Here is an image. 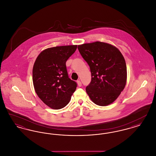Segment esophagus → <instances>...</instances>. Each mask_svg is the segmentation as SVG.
<instances>
[{"instance_id": "1", "label": "esophagus", "mask_w": 156, "mask_h": 156, "mask_svg": "<svg viewBox=\"0 0 156 156\" xmlns=\"http://www.w3.org/2000/svg\"><path fill=\"white\" fill-rule=\"evenodd\" d=\"M77 83H78V85L79 87H81L82 83L80 81V80H78V81H77Z\"/></svg>"}]
</instances>
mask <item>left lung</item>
I'll return each mask as SVG.
<instances>
[{
    "label": "left lung",
    "mask_w": 156,
    "mask_h": 156,
    "mask_svg": "<svg viewBox=\"0 0 156 156\" xmlns=\"http://www.w3.org/2000/svg\"><path fill=\"white\" fill-rule=\"evenodd\" d=\"M78 49L91 73L86 87L90 99L99 106L112 104L126 85L127 68L122 53L115 46L99 41L80 45Z\"/></svg>",
    "instance_id": "8db88e82"
}]
</instances>
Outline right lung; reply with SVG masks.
Segmentation results:
<instances>
[{
	"label": "right lung",
	"mask_w": 156,
	"mask_h": 156,
	"mask_svg": "<svg viewBox=\"0 0 156 156\" xmlns=\"http://www.w3.org/2000/svg\"><path fill=\"white\" fill-rule=\"evenodd\" d=\"M77 45L45 49L37 57L33 68V82L38 97L50 108L59 109L69 103L77 87L67 73L66 61Z\"/></svg>",
	"instance_id": "obj_1"
}]
</instances>
